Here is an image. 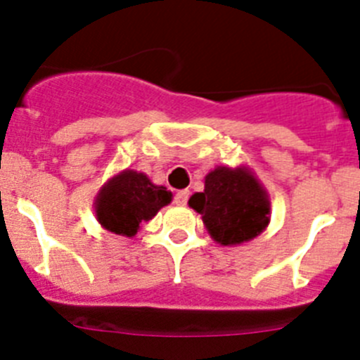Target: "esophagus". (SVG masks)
Masks as SVG:
<instances>
[{
	"mask_svg": "<svg viewBox=\"0 0 360 360\" xmlns=\"http://www.w3.org/2000/svg\"><path fill=\"white\" fill-rule=\"evenodd\" d=\"M187 200H189V191L187 189L178 191L176 195H174V203H176V205H186Z\"/></svg>",
	"mask_w": 360,
	"mask_h": 360,
	"instance_id": "1",
	"label": "esophagus"
}]
</instances>
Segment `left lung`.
<instances>
[{
	"label": "left lung",
	"mask_w": 360,
	"mask_h": 360,
	"mask_svg": "<svg viewBox=\"0 0 360 360\" xmlns=\"http://www.w3.org/2000/svg\"><path fill=\"white\" fill-rule=\"evenodd\" d=\"M189 205L202 214L211 238L221 245H240L262 234L270 221L266 191L247 167H216L205 176L203 193Z\"/></svg>",
	"instance_id": "left-lung-1"
}]
</instances>
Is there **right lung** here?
<instances>
[{
    "mask_svg": "<svg viewBox=\"0 0 360 360\" xmlns=\"http://www.w3.org/2000/svg\"><path fill=\"white\" fill-rule=\"evenodd\" d=\"M171 198V191L155 186L144 173L126 169L110 178L98 191L95 214L106 231L131 238Z\"/></svg>",
    "mask_w": 360,
    "mask_h": 360,
    "instance_id": "obj_1",
    "label": "right lung"
}]
</instances>
